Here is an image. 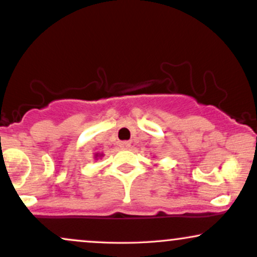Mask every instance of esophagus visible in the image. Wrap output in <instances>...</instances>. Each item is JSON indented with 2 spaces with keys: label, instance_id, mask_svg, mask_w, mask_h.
Masks as SVG:
<instances>
[{
  "label": "esophagus",
  "instance_id": "1",
  "mask_svg": "<svg viewBox=\"0 0 257 257\" xmlns=\"http://www.w3.org/2000/svg\"><path fill=\"white\" fill-rule=\"evenodd\" d=\"M119 146L122 147L123 150H128V149H131V143H129V141H120L119 143Z\"/></svg>",
  "mask_w": 257,
  "mask_h": 257
}]
</instances>
